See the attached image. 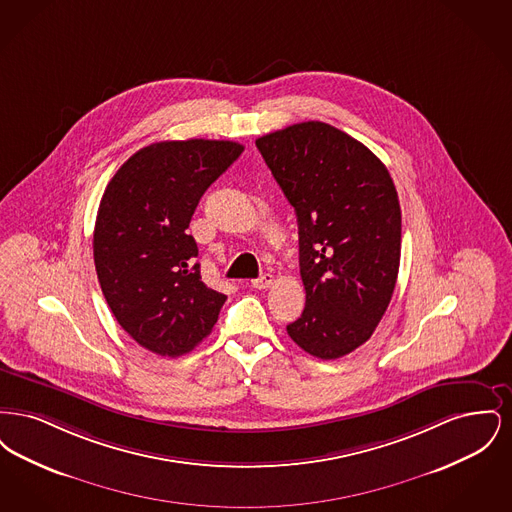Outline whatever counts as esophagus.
Wrapping results in <instances>:
<instances>
[{"label":"esophagus","instance_id":"34e87169","mask_svg":"<svg viewBox=\"0 0 512 512\" xmlns=\"http://www.w3.org/2000/svg\"><path fill=\"white\" fill-rule=\"evenodd\" d=\"M272 282H274V276L267 272V274H261L259 278L251 280V286H253V288H257V290H265V288H270V286H272Z\"/></svg>","mask_w":512,"mask_h":512}]
</instances>
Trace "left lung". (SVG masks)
<instances>
[{
  "label": "left lung",
  "mask_w": 512,
  "mask_h": 512,
  "mask_svg": "<svg viewBox=\"0 0 512 512\" xmlns=\"http://www.w3.org/2000/svg\"><path fill=\"white\" fill-rule=\"evenodd\" d=\"M299 226L307 303L288 334L322 361L363 345L384 317L401 257V207L386 165L326 122L257 138Z\"/></svg>",
  "instance_id": "8db88e82"
}]
</instances>
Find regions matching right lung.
<instances>
[{
    "label": "right lung",
    "mask_w": 512,
    "mask_h": 512,
    "mask_svg": "<svg viewBox=\"0 0 512 512\" xmlns=\"http://www.w3.org/2000/svg\"><path fill=\"white\" fill-rule=\"evenodd\" d=\"M244 151L228 140L157 142L136 151L107 184L94 228L101 292L122 330L161 357L207 338L224 293L201 282L186 230L205 190Z\"/></svg>",
    "instance_id": "obj_1"
}]
</instances>
